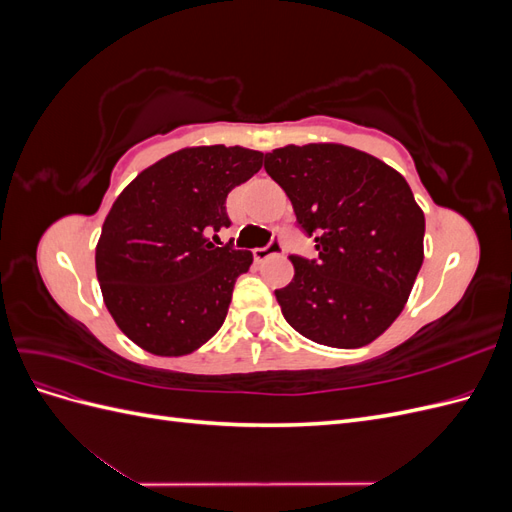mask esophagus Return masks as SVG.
Here are the masks:
<instances>
[{"instance_id": "obj_1", "label": "esophagus", "mask_w": 512, "mask_h": 512, "mask_svg": "<svg viewBox=\"0 0 512 512\" xmlns=\"http://www.w3.org/2000/svg\"><path fill=\"white\" fill-rule=\"evenodd\" d=\"M282 252H284L282 241H280V239H271L269 245L256 247V250H254V258H256L258 262H262V260H267L269 256H277V254H282Z\"/></svg>"}]
</instances>
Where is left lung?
Returning a JSON list of instances; mask_svg holds the SVG:
<instances>
[{"mask_svg": "<svg viewBox=\"0 0 512 512\" xmlns=\"http://www.w3.org/2000/svg\"><path fill=\"white\" fill-rule=\"evenodd\" d=\"M265 170L318 252L316 260L290 256L292 282L275 290L286 322L322 346L374 342L401 314L423 265L425 215L408 181L337 143L273 149Z\"/></svg>", "mask_w": 512, "mask_h": 512, "instance_id": "1", "label": "left lung"}]
</instances>
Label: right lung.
Returning <instances> with one entry per match:
<instances>
[{"label": "right lung", "mask_w": 512, "mask_h": 512, "mask_svg": "<svg viewBox=\"0 0 512 512\" xmlns=\"http://www.w3.org/2000/svg\"><path fill=\"white\" fill-rule=\"evenodd\" d=\"M262 158L239 145L185 147L117 196L96 245V273L106 309L136 346L181 356L220 331L254 256L213 245L209 235L230 226L226 196L258 173Z\"/></svg>", "instance_id": "1"}]
</instances>
